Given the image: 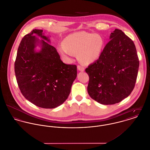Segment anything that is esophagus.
<instances>
[{
    "instance_id": "1",
    "label": "esophagus",
    "mask_w": 150,
    "mask_h": 150,
    "mask_svg": "<svg viewBox=\"0 0 150 150\" xmlns=\"http://www.w3.org/2000/svg\"><path fill=\"white\" fill-rule=\"evenodd\" d=\"M78 69L79 71L83 72L84 71V67L82 65H78Z\"/></svg>"
}]
</instances>
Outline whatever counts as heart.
Instances as JSON below:
<instances>
[{"label":"heart","mask_w":150,"mask_h":150,"mask_svg":"<svg viewBox=\"0 0 150 150\" xmlns=\"http://www.w3.org/2000/svg\"><path fill=\"white\" fill-rule=\"evenodd\" d=\"M103 40L97 34L80 32L67 36L59 50L60 53L66 57H72L74 53H78L81 62L89 64L96 60L102 50Z\"/></svg>","instance_id":"heart-1"}]
</instances>
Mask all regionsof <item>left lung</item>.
Segmentation results:
<instances>
[{
	"label": "left lung",
	"instance_id": "1",
	"mask_svg": "<svg viewBox=\"0 0 150 150\" xmlns=\"http://www.w3.org/2000/svg\"><path fill=\"white\" fill-rule=\"evenodd\" d=\"M99 59L90 64L87 91L90 97L103 105H113L128 97L133 91L139 67L133 41L116 29Z\"/></svg>",
	"mask_w": 150,
	"mask_h": 150
}]
</instances>
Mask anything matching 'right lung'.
Masks as SVG:
<instances>
[{
  "label": "right lung",
  "mask_w": 150,
  "mask_h": 150,
  "mask_svg": "<svg viewBox=\"0 0 150 150\" xmlns=\"http://www.w3.org/2000/svg\"><path fill=\"white\" fill-rule=\"evenodd\" d=\"M42 30L34 29L22 39L17 51L14 70L22 95L34 105L45 109L56 108L68 97L77 76L76 65L64 64L56 49L50 45ZM42 50H34L39 40ZM47 40V42H45Z\"/></svg>",
  "instance_id": "right-lung-1"
}]
</instances>
